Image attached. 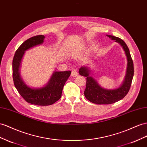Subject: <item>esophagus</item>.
<instances>
[{
  "label": "esophagus",
  "instance_id": "34e87169",
  "mask_svg": "<svg viewBox=\"0 0 147 147\" xmlns=\"http://www.w3.org/2000/svg\"><path fill=\"white\" fill-rule=\"evenodd\" d=\"M71 75H72V76L74 77H77V75H78V72H77L76 70L74 69V70H73L72 71V73H71Z\"/></svg>",
  "mask_w": 147,
  "mask_h": 147
}]
</instances>
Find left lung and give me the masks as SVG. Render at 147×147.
Here are the masks:
<instances>
[{
	"mask_svg": "<svg viewBox=\"0 0 147 147\" xmlns=\"http://www.w3.org/2000/svg\"><path fill=\"white\" fill-rule=\"evenodd\" d=\"M107 36L119 42L122 46L127 58V69L125 80L121 87L115 90H106L101 88L94 78L90 76L88 67H81L79 70V74L86 77V88L84 91L85 96L90 102L97 105L113 104L124 98L130 90L134 74L133 61L125 42L121 38L114 36L107 35Z\"/></svg>",
	"mask_w": 147,
	"mask_h": 147,
	"instance_id": "left-lung-1",
	"label": "left lung"
}]
</instances>
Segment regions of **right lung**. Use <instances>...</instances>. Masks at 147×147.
<instances>
[{
    "instance_id": "obj_1",
    "label": "right lung",
    "mask_w": 147,
    "mask_h": 147,
    "mask_svg": "<svg viewBox=\"0 0 147 147\" xmlns=\"http://www.w3.org/2000/svg\"><path fill=\"white\" fill-rule=\"evenodd\" d=\"M44 35H37L23 42L16 51L12 62V76L15 88L24 100L31 104L38 106H48L54 104L62 96L63 87L71 74V71L55 72L48 84L39 89L28 86L20 76L19 67L25 51L31 47L42 44Z\"/></svg>"
}]
</instances>
